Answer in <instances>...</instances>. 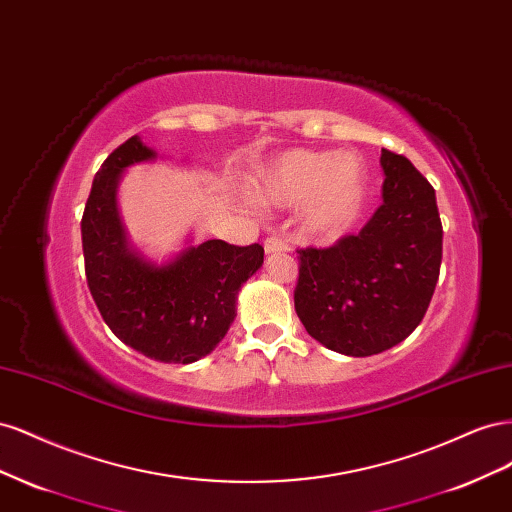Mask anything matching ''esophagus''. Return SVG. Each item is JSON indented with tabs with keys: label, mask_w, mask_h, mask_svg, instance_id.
Returning a JSON list of instances; mask_svg holds the SVG:
<instances>
[{
	"label": "esophagus",
	"mask_w": 512,
	"mask_h": 512,
	"mask_svg": "<svg viewBox=\"0 0 512 512\" xmlns=\"http://www.w3.org/2000/svg\"><path fill=\"white\" fill-rule=\"evenodd\" d=\"M290 245L286 241H282L280 237H269L265 241V252L267 254H280V252H288Z\"/></svg>",
	"instance_id": "obj_1"
}]
</instances>
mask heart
I'll return each mask as SVG.
<instances>
[{"instance_id": "b5f03b06", "label": "heart", "mask_w": 512, "mask_h": 512, "mask_svg": "<svg viewBox=\"0 0 512 512\" xmlns=\"http://www.w3.org/2000/svg\"><path fill=\"white\" fill-rule=\"evenodd\" d=\"M365 168L350 151L288 149L260 164L250 179L258 205L303 203L305 226L318 235H342L363 203Z\"/></svg>"}]
</instances>
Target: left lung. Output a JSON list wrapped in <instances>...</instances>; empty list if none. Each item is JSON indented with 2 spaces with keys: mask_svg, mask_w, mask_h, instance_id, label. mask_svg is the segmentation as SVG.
I'll return each mask as SVG.
<instances>
[{
  "mask_svg": "<svg viewBox=\"0 0 512 512\" xmlns=\"http://www.w3.org/2000/svg\"><path fill=\"white\" fill-rule=\"evenodd\" d=\"M382 205L356 235L299 252L294 309L316 342L346 356L397 346L421 324L442 262L436 190L382 149Z\"/></svg>",
  "mask_w": 512,
  "mask_h": 512,
  "instance_id": "8db88e82",
  "label": "left lung"
}]
</instances>
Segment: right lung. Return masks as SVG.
I'll use <instances>...</instances> for the list:
<instances>
[{"instance_id":"right-lung-1","label":"right lung","mask_w":512,"mask_h":512,"mask_svg":"<svg viewBox=\"0 0 512 512\" xmlns=\"http://www.w3.org/2000/svg\"><path fill=\"white\" fill-rule=\"evenodd\" d=\"M158 153L132 136L96 173L81 220L85 275L104 322L123 344L160 363L188 365L218 346L241 286L262 267V245L209 239L162 265L130 245L119 218L123 170Z\"/></svg>"}]
</instances>
